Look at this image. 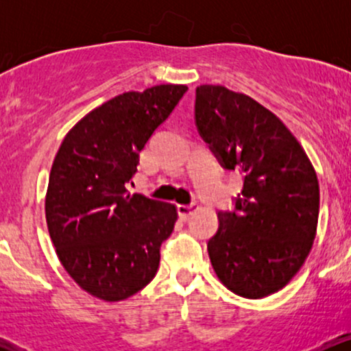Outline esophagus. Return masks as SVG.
Masks as SVG:
<instances>
[{
	"instance_id": "obj_1",
	"label": "esophagus",
	"mask_w": 351,
	"mask_h": 351,
	"mask_svg": "<svg viewBox=\"0 0 351 351\" xmlns=\"http://www.w3.org/2000/svg\"><path fill=\"white\" fill-rule=\"evenodd\" d=\"M195 211H196V204H180L178 206V215L181 219H188V217Z\"/></svg>"
}]
</instances>
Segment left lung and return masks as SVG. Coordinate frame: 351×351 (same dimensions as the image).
<instances>
[{"label":"left lung","instance_id":"obj_1","mask_svg":"<svg viewBox=\"0 0 351 351\" xmlns=\"http://www.w3.org/2000/svg\"><path fill=\"white\" fill-rule=\"evenodd\" d=\"M199 135L244 184L234 211H219L208 254L219 280L245 299L280 291L300 271L317 234V173L277 115L223 86L196 88Z\"/></svg>","mask_w":351,"mask_h":351}]
</instances>
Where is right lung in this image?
Segmentation results:
<instances>
[{"mask_svg": "<svg viewBox=\"0 0 351 351\" xmlns=\"http://www.w3.org/2000/svg\"><path fill=\"white\" fill-rule=\"evenodd\" d=\"M188 90L162 84L125 92L71 128L52 163L46 221L60 264L80 289L128 299L155 277L175 204L128 191L140 152Z\"/></svg>", "mask_w": 351, "mask_h": 351, "instance_id": "obj_1", "label": "right lung"}]
</instances>
